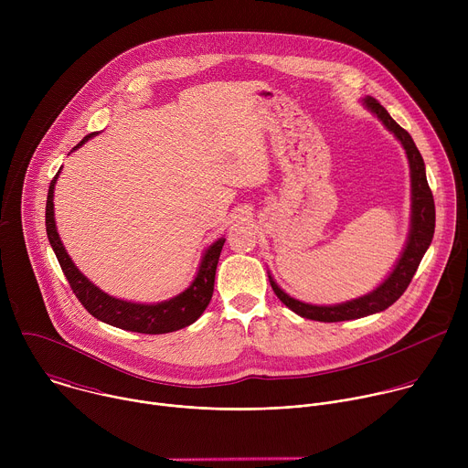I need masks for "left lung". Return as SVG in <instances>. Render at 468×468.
Wrapping results in <instances>:
<instances>
[{
	"label": "left lung",
	"instance_id": "8db88e82",
	"mask_svg": "<svg viewBox=\"0 0 468 468\" xmlns=\"http://www.w3.org/2000/svg\"><path fill=\"white\" fill-rule=\"evenodd\" d=\"M365 105L383 122V125L392 133V135L402 143L408 161H410V170H411V229L410 237L406 242V248L399 255L394 271L388 274V278L376 287L372 292L345 302L337 305H311L303 303L300 300L291 298L287 292H283L278 283L269 276L272 291L276 296L296 314L318 322H341V320H352V318H361L367 314H374L379 311H385L388 305H392L399 296L406 292L410 287L419 264L426 253V250L431 244L433 231H435V204H433V194L430 190L428 179H426V166L422 161V155L419 148L415 146L413 139L410 133L399 127L390 114L378 103L374 98H365Z\"/></svg>",
	"mask_w": 468,
	"mask_h": 468
}]
</instances>
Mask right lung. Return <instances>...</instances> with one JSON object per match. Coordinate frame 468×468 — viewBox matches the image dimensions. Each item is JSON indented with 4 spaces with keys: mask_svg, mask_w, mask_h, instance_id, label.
<instances>
[{
    "mask_svg": "<svg viewBox=\"0 0 468 468\" xmlns=\"http://www.w3.org/2000/svg\"><path fill=\"white\" fill-rule=\"evenodd\" d=\"M96 133H90V135H87L74 150L83 146ZM58 172L51 179L49 190H48L46 233L66 280H69L74 294L83 303V307L92 316H96L105 324H111L114 327L127 329V331L148 333V335H161V333L177 331L185 325H190L192 322H196L199 316H202V313L206 311L213 296L217 264H218V257L226 239L224 237L218 239L206 250L202 262H199L197 274L190 283V287L170 300H165L161 303H135V302H125V300L109 296L107 292L98 289L87 276L80 272V269L72 262L70 255L66 253L60 242V237L55 228V215H53V190H55Z\"/></svg>",
    "mask_w": 468,
    "mask_h": 468,
    "instance_id": "obj_1",
    "label": "right lung"
}]
</instances>
